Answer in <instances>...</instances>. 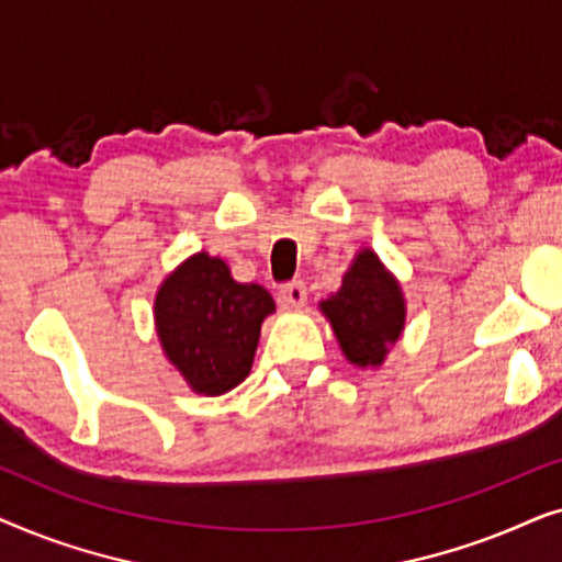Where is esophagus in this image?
<instances>
[{"instance_id":"esophagus-1","label":"esophagus","mask_w":562,"mask_h":562,"mask_svg":"<svg viewBox=\"0 0 562 562\" xmlns=\"http://www.w3.org/2000/svg\"><path fill=\"white\" fill-rule=\"evenodd\" d=\"M281 302L286 306H304L306 302V283L304 281H289L279 289Z\"/></svg>"}]
</instances>
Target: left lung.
<instances>
[{"label":"left lung","instance_id":"1","mask_svg":"<svg viewBox=\"0 0 562 562\" xmlns=\"http://www.w3.org/2000/svg\"><path fill=\"white\" fill-rule=\"evenodd\" d=\"M345 358L356 366H381L404 329V299L398 283L371 250H363L345 273L342 289L322 302Z\"/></svg>","mask_w":562,"mask_h":562}]
</instances>
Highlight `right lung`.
Wrapping results in <instances>:
<instances>
[{
    "mask_svg": "<svg viewBox=\"0 0 562 562\" xmlns=\"http://www.w3.org/2000/svg\"><path fill=\"white\" fill-rule=\"evenodd\" d=\"M276 310L258 283H237L225 260L196 252L156 296V327L196 394L220 396L250 373L260 322Z\"/></svg>",
    "mask_w": 562,
    "mask_h": 562,
    "instance_id": "add662e5",
    "label": "right lung"
}]
</instances>
